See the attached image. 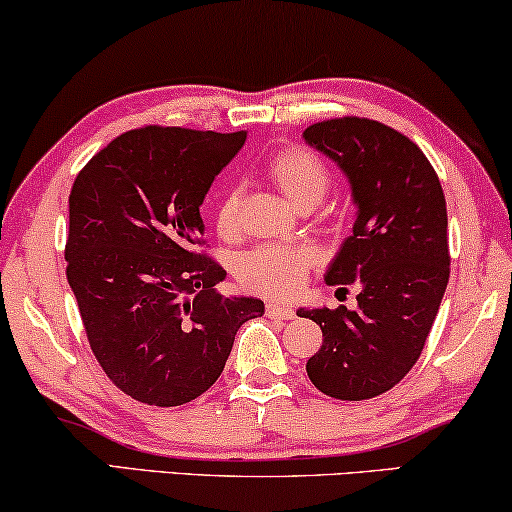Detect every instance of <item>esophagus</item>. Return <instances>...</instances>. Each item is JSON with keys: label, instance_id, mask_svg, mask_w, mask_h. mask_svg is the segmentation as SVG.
I'll return each mask as SVG.
<instances>
[{"label": "esophagus", "instance_id": "1", "mask_svg": "<svg viewBox=\"0 0 512 512\" xmlns=\"http://www.w3.org/2000/svg\"><path fill=\"white\" fill-rule=\"evenodd\" d=\"M265 314H268L270 319H282V321H289L296 317V312H293L289 305H279V303H270L265 307Z\"/></svg>", "mask_w": 512, "mask_h": 512}]
</instances>
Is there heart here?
<instances>
[{
  "mask_svg": "<svg viewBox=\"0 0 512 512\" xmlns=\"http://www.w3.org/2000/svg\"><path fill=\"white\" fill-rule=\"evenodd\" d=\"M265 172L300 212L317 207L331 186V172L326 163L305 146H286L277 151L268 160ZM214 223L226 240H233L240 233L242 188L237 184L226 186L216 198ZM314 261H317L314 251L303 244H265L251 249L237 261V279L249 291L289 298L303 289Z\"/></svg>",
  "mask_w": 512,
  "mask_h": 512,
  "instance_id": "b5f03b06",
  "label": "heart"
}]
</instances>
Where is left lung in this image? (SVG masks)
<instances>
[{
    "mask_svg": "<svg viewBox=\"0 0 512 512\" xmlns=\"http://www.w3.org/2000/svg\"><path fill=\"white\" fill-rule=\"evenodd\" d=\"M303 139L340 167L356 207L324 279L359 286L354 310H298L324 335L305 368L326 396L366 401L410 373L438 314L450 279L445 195L422 149L389 125L333 118Z\"/></svg>",
    "mask_w": 512,
    "mask_h": 512,
    "instance_id": "obj_1",
    "label": "left lung"
}]
</instances>
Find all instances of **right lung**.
<instances>
[{
    "label": "right lung",
    "mask_w": 512,
    "mask_h": 512,
    "mask_svg": "<svg viewBox=\"0 0 512 512\" xmlns=\"http://www.w3.org/2000/svg\"><path fill=\"white\" fill-rule=\"evenodd\" d=\"M247 132L130 130L95 153L69 195L67 282L95 359L139 403L172 408L212 387L263 300L221 296L198 254L200 205Z\"/></svg>",
    "instance_id": "add662e5"
}]
</instances>
